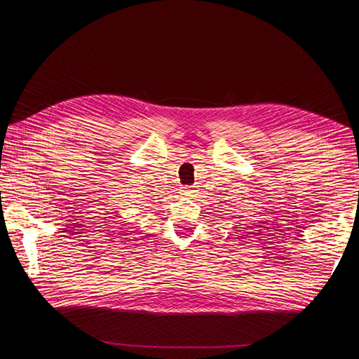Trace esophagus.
Wrapping results in <instances>:
<instances>
[{"instance_id":"34e87169","label":"esophagus","mask_w":359,"mask_h":359,"mask_svg":"<svg viewBox=\"0 0 359 359\" xmlns=\"http://www.w3.org/2000/svg\"><path fill=\"white\" fill-rule=\"evenodd\" d=\"M191 189L190 187H184V194H190Z\"/></svg>"}]
</instances>
